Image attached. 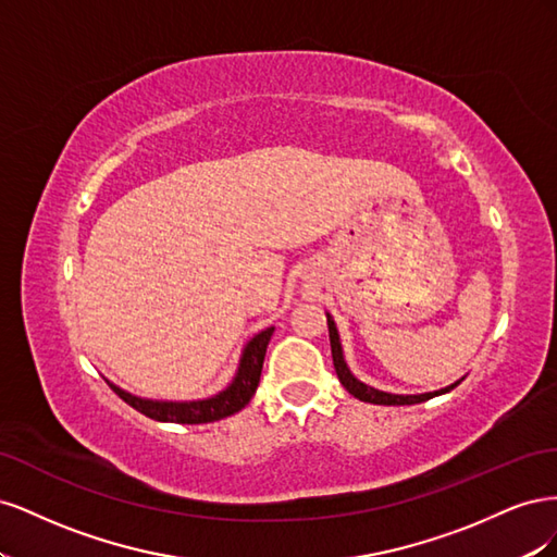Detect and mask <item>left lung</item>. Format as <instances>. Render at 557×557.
<instances>
[{"label": "left lung", "instance_id": "8db88e82", "mask_svg": "<svg viewBox=\"0 0 557 557\" xmlns=\"http://www.w3.org/2000/svg\"><path fill=\"white\" fill-rule=\"evenodd\" d=\"M327 315V327H330V346H332V360H334V369H336V376H339L342 385L346 387V391L358 397L360 401H369V404H387V407H395V404H420L425 399H432L436 395H444L448 391H453L455 385H458L462 379H458L455 383L446 385V387H440V391L434 393H420V395H395V393H385V391H379V387H372L362 383L360 379L352 376V372L348 369L346 360H344V348H342V339H339V330H336V323L334 318L330 313Z\"/></svg>", "mask_w": 557, "mask_h": 557}]
</instances>
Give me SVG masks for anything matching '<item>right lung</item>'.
<instances>
[{"label":"right lung","mask_w":557,"mask_h":557,"mask_svg":"<svg viewBox=\"0 0 557 557\" xmlns=\"http://www.w3.org/2000/svg\"><path fill=\"white\" fill-rule=\"evenodd\" d=\"M272 334H274V327H267L258 334H252L242 350L239 367L237 372H234L232 381L223 387L221 393L205 399H185V401L148 399V397L132 395L111 381L107 383L113 387V393L117 397L129 404V407L141 411L148 418L160 420V423H181V425L213 423V420H221L242 411L250 401V397L256 395L260 374H262L264 352H267L269 339H272Z\"/></svg>","instance_id":"1"}]
</instances>
